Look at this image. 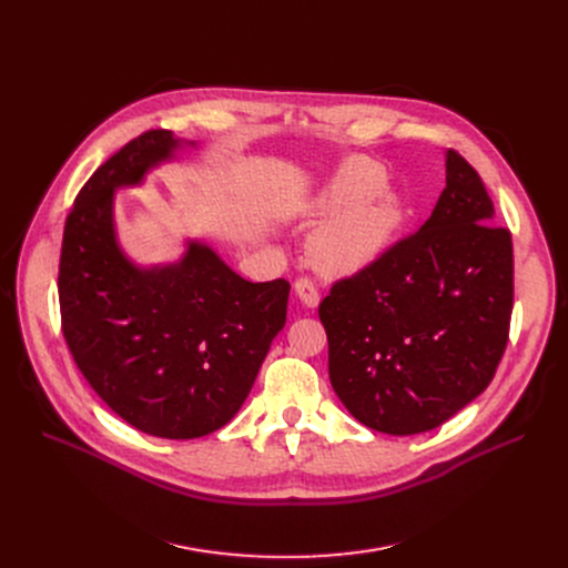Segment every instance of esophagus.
<instances>
[{
  "label": "esophagus",
  "mask_w": 568,
  "mask_h": 568,
  "mask_svg": "<svg viewBox=\"0 0 568 568\" xmlns=\"http://www.w3.org/2000/svg\"><path fill=\"white\" fill-rule=\"evenodd\" d=\"M294 292L296 296H300L302 304L308 306V308H315L320 304V292H317V285L311 281V278H300L294 283Z\"/></svg>",
  "instance_id": "esophagus-1"
}]
</instances>
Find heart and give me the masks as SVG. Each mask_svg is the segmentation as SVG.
<instances>
[{"label": "heart", "mask_w": 568, "mask_h": 568, "mask_svg": "<svg viewBox=\"0 0 568 568\" xmlns=\"http://www.w3.org/2000/svg\"><path fill=\"white\" fill-rule=\"evenodd\" d=\"M384 172L368 161L345 163L311 204L315 219H332L315 230L308 255L322 276L341 278L364 272L389 244L405 219V204L381 189Z\"/></svg>", "instance_id": "obj_1"}]
</instances>
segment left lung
Returning a JSON list of instances; mask_svg holds the SVG:
<instances>
[{"label": "left lung", "instance_id": "8db88e82", "mask_svg": "<svg viewBox=\"0 0 568 568\" xmlns=\"http://www.w3.org/2000/svg\"><path fill=\"white\" fill-rule=\"evenodd\" d=\"M458 152L430 219L320 304L329 379L347 412L386 435L442 426L486 392L509 341L511 232Z\"/></svg>", "mask_w": 568, "mask_h": 568}]
</instances>
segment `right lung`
Returning a JSON list of instances; mask_svg holds the SVG:
<instances>
[{"label":"right lung","instance_id":"obj_1","mask_svg":"<svg viewBox=\"0 0 568 568\" xmlns=\"http://www.w3.org/2000/svg\"><path fill=\"white\" fill-rule=\"evenodd\" d=\"M182 144L146 131L82 186L64 225L59 311L73 359L99 398L133 428L193 439L223 428L244 405L285 326L290 283H251L206 244L138 266L116 244L112 195L138 186Z\"/></svg>","mask_w":568,"mask_h":568}]
</instances>
